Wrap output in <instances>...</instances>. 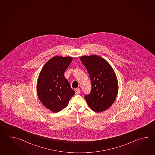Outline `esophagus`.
<instances>
[{
  "instance_id": "obj_1",
  "label": "esophagus",
  "mask_w": 155,
  "mask_h": 155,
  "mask_svg": "<svg viewBox=\"0 0 155 155\" xmlns=\"http://www.w3.org/2000/svg\"><path fill=\"white\" fill-rule=\"evenodd\" d=\"M80 91H81V90H80V89L79 88H76V94H78L80 93Z\"/></svg>"
}]
</instances>
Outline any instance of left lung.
Returning <instances> with one entry per match:
<instances>
[{"label":"left lung","instance_id":"left-lung-1","mask_svg":"<svg viewBox=\"0 0 155 155\" xmlns=\"http://www.w3.org/2000/svg\"><path fill=\"white\" fill-rule=\"evenodd\" d=\"M80 60L88 72L92 91L84 98L89 107L97 113L107 110L117 98L119 84L117 75L109 63L97 55L83 56Z\"/></svg>","mask_w":155,"mask_h":155}]
</instances>
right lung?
<instances>
[{
  "instance_id": "add662e5",
  "label": "right lung",
  "mask_w": 155,
  "mask_h": 155,
  "mask_svg": "<svg viewBox=\"0 0 155 155\" xmlns=\"http://www.w3.org/2000/svg\"><path fill=\"white\" fill-rule=\"evenodd\" d=\"M72 60V57L56 56L45 64L38 75L36 85L38 98L53 113L66 107L75 94L64 76Z\"/></svg>"
}]
</instances>
